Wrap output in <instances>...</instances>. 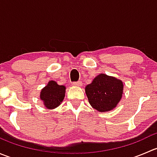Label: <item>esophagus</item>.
<instances>
[{
  "label": "esophagus",
  "mask_w": 157,
  "mask_h": 157,
  "mask_svg": "<svg viewBox=\"0 0 157 157\" xmlns=\"http://www.w3.org/2000/svg\"><path fill=\"white\" fill-rule=\"evenodd\" d=\"M72 84H73V86H80L82 85V82H80V81L74 82Z\"/></svg>",
  "instance_id": "esophagus-1"
}]
</instances>
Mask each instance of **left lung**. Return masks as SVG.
I'll return each mask as SVG.
<instances>
[{
	"instance_id": "obj_1",
	"label": "left lung",
	"mask_w": 157,
	"mask_h": 157,
	"mask_svg": "<svg viewBox=\"0 0 157 157\" xmlns=\"http://www.w3.org/2000/svg\"><path fill=\"white\" fill-rule=\"evenodd\" d=\"M124 84L121 80L100 74L85 87V93L91 106L99 112L112 111L122 97Z\"/></svg>"
}]
</instances>
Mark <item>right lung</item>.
<instances>
[{
	"instance_id": "right-lung-1",
	"label": "right lung",
	"mask_w": 157,
	"mask_h": 157,
	"mask_svg": "<svg viewBox=\"0 0 157 157\" xmlns=\"http://www.w3.org/2000/svg\"><path fill=\"white\" fill-rule=\"evenodd\" d=\"M66 86L58 85L56 81L50 80L48 84L42 89L40 99L44 106L48 109H55L59 106L65 96Z\"/></svg>"
}]
</instances>
